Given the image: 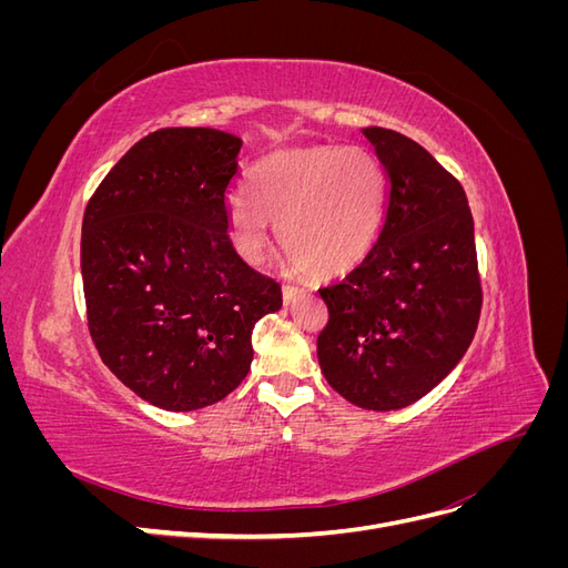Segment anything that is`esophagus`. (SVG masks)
<instances>
[{"instance_id":"esophagus-1","label":"esophagus","mask_w":568,"mask_h":568,"mask_svg":"<svg viewBox=\"0 0 568 568\" xmlns=\"http://www.w3.org/2000/svg\"><path fill=\"white\" fill-rule=\"evenodd\" d=\"M301 294V288L298 286H291V284H284L282 286V296H284V303H291V301H296V296Z\"/></svg>"}]
</instances>
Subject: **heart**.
Wrapping results in <instances>:
<instances>
[{
  "mask_svg": "<svg viewBox=\"0 0 568 568\" xmlns=\"http://www.w3.org/2000/svg\"><path fill=\"white\" fill-rule=\"evenodd\" d=\"M386 211V175L365 146H307L274 153L253 170L251 196H234L227 242L246 263L270 244L315 274H338L369 253Z\"/></svg>",
  "mask_w": 568,
  "mask_h": 568,
  "instance_id": "heart-1",
  "label": "heart"
}]
</instances>
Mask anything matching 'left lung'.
I'll use <instances>...</instances> for the list:
<instances>
[{
    "label": "left lung",
    "mask_w": 568,
    "mask_h": 568,
    "mask_svg": "<svg viewBox=\"0 0 568 568\" xmlns=\"http://www.w3.org/2000/svg\"><path fill=\"white\" fill-rule=\"evenodd\" d=\"M386 180L384 227L346 280L320 288L324 379L363 409L417 403L467 353L484 291L462 184L409 136L363 130Z\"/></svg>",
    "instance_id": "8db88e82"
}]
</instances>
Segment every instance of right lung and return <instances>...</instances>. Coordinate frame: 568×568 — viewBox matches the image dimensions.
<instances>
[{"instance_id": "add662e5", "label": "right lung", "mask_w": 568, "mask_h": 568, "mask_svg": "<svg viewBox=\"0 0 568 568\" xmlns=\"http://www.w3.org/2000/svg\"><path fill=\"white\" fill-rule=\"evenodd\" d=\"M242 140L163 128L101 180L82 217L88 326L104 365L142 400L189 412L230 395L251 369L255 322L282 288L227 242Z\"/></svg>"}]
</instances>
